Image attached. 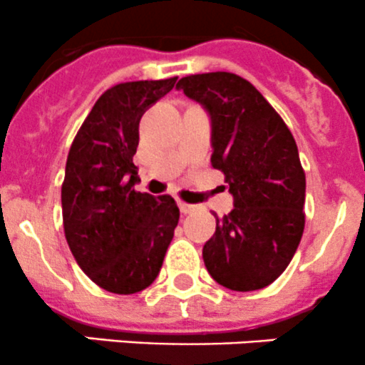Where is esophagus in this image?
<instances>
[{
  "instance_id": "34e87169",
  "label": "esophagus",
  "mask_w": 365,
  "mask_h": 365,
  "mask_svg": "<svg viewBox=\"0 0 365 365\" xmlns=\"http://www.w3.org/2000/svg\"><path fill=\"white\" fill-rule=\"evenodd\" d=\"M179 209H181L182 215H190L191 211H195V205L186 204V202H179Z\"/></svg>"
}]
</instances>
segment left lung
<instances>
[{"instance_id":"1","label":"left lung","mask_w":365,"mask_h":365,"mask_svg":"<svg viewBox=\"0 0 365 365\" xmlns=\"http://www.w3.org/2000/svg\"><path fill=\"white\" fill-rule=\"evenodd\" d=\"M178 90L211 120V165L225 174L234 209L216 216L202 248L209 275L232 291L275 282L305 227V174L293 135L252 83L232 72L179 79Z\"/></svg>"}]
</instances>
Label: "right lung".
Instances as JSON below:
<instances>
[{
	"mask_svg": "<svg viewBox=\"0 0 365 365\" xmlns=\"http://www.w3.org/2000/svg\"><path fill=\"white\" fill-rule=\"evenodd\" d=\"M178 78L111 86L79 128L65 165L61 212L68 248L92 282L115 294L143 291L163 266L179 207L170 195L135 191L142 115Z\"/></svg>",
	"mask_w": 365,
	"mask_h": 365,
	"instance_id": "right-lung-1",
	"label": "right lung"
}]
</instances>
